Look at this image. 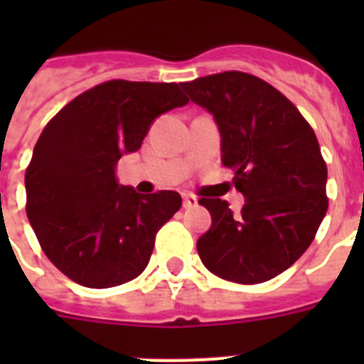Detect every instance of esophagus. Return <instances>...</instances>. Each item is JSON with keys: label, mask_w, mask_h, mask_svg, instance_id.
<instances>
[{"label": "esophagus", "mask_w": 364, "mask_h": 364, "mask_svg": "<svg viewBox=\"0 0 364 364\" xmlns=\"http://www.w3.org/2000/svg\"><path fill=\"white\" fill-rule=\"evenodd\" d=\"M198 204V198L193 194H183V208H194Z\"/></svg>", "instance_id": "34e87169"}]
</instances>
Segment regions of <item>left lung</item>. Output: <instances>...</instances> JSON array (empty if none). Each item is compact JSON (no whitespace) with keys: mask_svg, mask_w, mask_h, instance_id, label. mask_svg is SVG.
<instances>
[{"mask_svg":"<svg viewBox=\"0 0 364 364\" xmlns=\"http://www.w3.org/2000/svg\"><path fill=\"white\" fill-rule=\"evenodd\" d=\"M221 132V162L245 196L240 215L227 200L200 198L211 228L196 249L211 274L243 285L268 282L310 247L327 213V164L300 111L277 88L243 71L183 82Z\"/></svg>","mask_w":364,"mask_h":364,"instance_id":"obj_1","label":"left lung"}]
</instances>
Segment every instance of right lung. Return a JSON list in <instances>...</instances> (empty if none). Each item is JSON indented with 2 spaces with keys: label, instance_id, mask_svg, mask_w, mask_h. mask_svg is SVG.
<instances>
[{
  "label": "right lung",
  "instance_id": "right-lung-1",
  "mask_svg": "<svg viewBox=\"0 0 364 364\" xmlns=\"http://www.w3.org/2000/svg\"><path fill=\"white\" fill-rule=\"evenodd\" d=\"M185 104L176 82L113 79L79 94L45 126L26 168V213L43 253L70 279L107 289L145 270L181 196L119 185L117 162L141 147L156 117Z\"/></svg>",
  "mask_w": 364,
  "mask_h": 364
}]
</instances>
